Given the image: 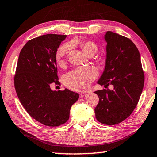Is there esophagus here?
I'll list each match as a JSON object with an SVG mask.
<instances>
[{"mask_svg": "<svg viewBox=\"0 0 157 157\" xmlns=\"http://www.w3.org/2000/svg\"><path fill=\"white\" fill-rule=\"evenodd\" d=\"M87 95V94L86 93H81L80 94H79V97L82 98V97H86V96Z\"/></svg>", "mask_w": 157, "mask_h": 157, "instance_id": "34e87169", "label": "esophagus"}]
</instances>
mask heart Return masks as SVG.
Here are the masks:
<instances>
[{
	"label": "heart",
	"mask_w": 157,
	"mask_h": 157,
	"mask_svg": "<svg viewBox=\"0 0 157 157\" xmlns=\"http://www.w3.org/2000/svg\"><path fill=\"white\" fill-rule=\"evenodd\" d=\"M83 52L88 57L94 56L97 51V46L93 41H84L80 44ZM71 46L66 44L60 46L56 54V59L60 66H63L65 59L71 51ZM97 76V72L91 67H79L68 72L64 77V83L73 90H84L88 87L90 83Z\"/></svg>",
	"instance_id": "1"
}]
</instances>
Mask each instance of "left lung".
Returning a JSON list of instances; mask_svg holds the SVG:
<instances>
[{"label":"left lung","instance_id":"1","mask_svg":"<svg viewBox=\"0 0 157 157\" xmlns=\"http://www.w3.org/2000/svg\"><path fill=\"white\" fill-rule=\"evenodd\" d=\"M106 56L104 71L97 84L112 90H97L99 101L94 109L97 121L116 125L129 116L136 107L144 82L141 59L135 44L126 37L108 31L104 35Z\"/></svg>","mask_w":157,"mask_h":157}]
</instances>
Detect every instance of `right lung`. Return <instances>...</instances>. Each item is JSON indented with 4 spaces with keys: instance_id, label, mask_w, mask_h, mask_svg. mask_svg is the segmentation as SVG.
Segmentation results:
<instances>
[{
    "instance_id": "obj_1",
    "label": "right lung",
    "mask_w": 157,
    "mask_h": 157,
    "mask_svg": "<svg viewBox=\"0 0 157 157\" xmlns=\"http://www.w3.org/2000/svg\"><path fill=\"white\" fill-rule=\"evenodd\" d=\"M66 35L48 34L31 39L19 55L15 87L21 104L28 113L44 125L56 127L68 120L72 104L79 94L65 89H51L58 84L56 54Z\"/></svg>"
}]
</instances>
